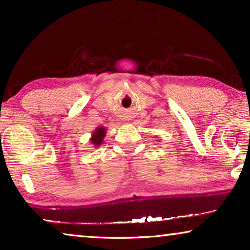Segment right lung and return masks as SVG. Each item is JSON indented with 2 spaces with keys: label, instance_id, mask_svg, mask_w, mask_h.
Here are the masks:
<instances>
[{
  "label": "right lung",
  "instance_id": "right-lung-1",
  "mask_svg": "<svg viewBox=\"0 0 250 250\" xmlns=\"http://www.w3.org/2000/svg\"><path fill=\"white\" fill-rule=\"evenodd\" d=\"M105 134H107V129H105L104 126H99L94 129L93 132H92V135H91V145L94 146V148H98V146H100L102 145V142H104V139Z\"/></svg>",
  "mask_w": 250,
  "mask_h": 250
}]
</instances>
